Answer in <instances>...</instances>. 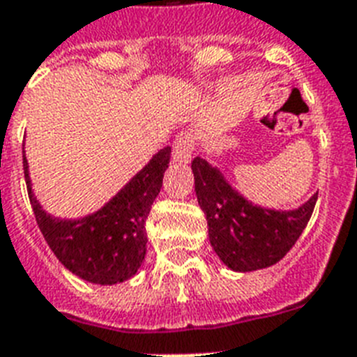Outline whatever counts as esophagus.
Here are the masks:
<instances>
[{"label":"esophagus","instance_id":"esophagus-1","mask_svg":"<svg viewBox=\"0 0 357 357\" xmlns=\"http://www.w3.org/2000/svg\"><path fill=\"white\" fill-rule=\"evenodd\" d=\"M194 146H196V141H194L192 133H179L178 139H176L172 144L174 161H178V163H188V161L192 159Z\"/></svg>","mask_w":357,"mask_h":357}]
</instances>
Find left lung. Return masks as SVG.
Wrapping results in <instances>:
<instances>
[{
    "label": "left lung",
    "instance_id": "obj_1",
    "mask_svg": "<svg viewBox=\"0 0 357 357\" xmlns=\"http://www.w3.org/2000/svg\"><path fill=\"white\" fill-rule=\"evenodd\" d=\"M194 190L207 216L208 240L233 271H255L279 262L308 225L317 194L294 211L253 205L225 181L216 167L194 158Z\"/></svg>",
    "mask_w": 357,
    "mask_h": 357
}]
</instances>
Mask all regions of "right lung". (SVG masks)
I'll use <instances>...</instances> for the list:
<instances>
[{
  "instance_id": "1",
  "label": "right lung",
  "mask_w": 357,
  "mask_h": 357,
  "mask_svg": "<svg viewBox=\"0 0 357 357\" xmlns=\"http://www.w3.org/2000/svg\"><path fill=\"white\" fill-rule=\"evenodd\" d=\"M169 163L170 146H167L97 213L80 220H58L45 213L34 198L23 153V172L34 218L56 259L88 282L106 286L132 279L146 255L144 224Z\"/></svg>"
}]
</instances>
